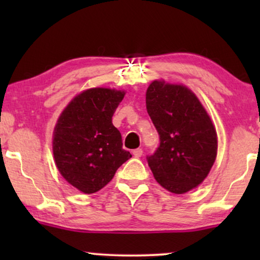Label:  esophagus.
<instances>
[{"label":"esophagus","mask_w":260,"mask_h":260,"mask_svg":"<svg viewBox=\"0 0 260 260\" xmlns=\"http://www.w3.org/2000/svg\"><path fill=\"white\" fill-rule=\"evenodd\" d=\"M133 154H134L135 157H141V156L143 155V150H142L141 148H138V149H135V150L133 151Z\"/></svg>","instance_id":"34e87169"}]
</instances>
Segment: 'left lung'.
<instances>
[{
    "label": "left lung",
    "instance_id": "1",
    "mask_svg": "<svg viewBox=\"0 0 260 260\" xmlns=\"http://www.w3.org/2000/svg\"><path fill=\"white\" fill-rule=\"evenodd\" d=\"M147 111L159 145L147 156L155 179L167 190L183 194L208 175L216 157V133L195 94L182 85L152 81L147 90Z\"/></svg>",
    "mask_w": 260,
    "mask_h": 260
}]
</instances>
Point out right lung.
Masks as SVG:
<instances>
[{
    "instance_id": "1",
    "label": "right lung",
    "mask_w": 260,
    "mask_h": 260,
    "mask_svg": "<svg viewBox=\"0 0 260 260\" xmlns=\"http://www.w3.org/2000/svg\"><path fill=\"white\" fill-rule=\"evenodd\" d=\"M124 92L90 88L77 95L58 119L53 154L67 182L85 194L106 186L117 169L131 157L112 116Z\"/></svg>"
}]
</instances>
